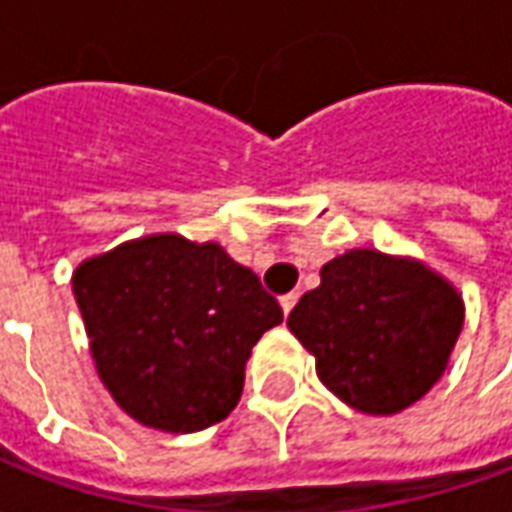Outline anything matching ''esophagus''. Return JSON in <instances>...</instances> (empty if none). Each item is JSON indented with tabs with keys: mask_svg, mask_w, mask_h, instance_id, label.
Listing matches in <instances>:
<instances>
[{
	"mask_svg": "<svg viewBox=\"0 0 512 512\" xmlns=\"http://www.w3.org/2000/svg\"><path fill=\"white\" fill-rule=\"evenodd\" d=\"M296 301H299V296H296V293H285V296L279 299V304H282V312H285V315H290V310L296 307Z\"/></svg>",
	"mask_w": 512,
	"mask_h": 512,
	"instance_id": "1",
	"label": "esophagus"
}]
</instances>
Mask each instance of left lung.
<instances>
[{
  "mask_svg": "<svg viewBox=\"0 0 512 512\" xmlns=\"http://www.w3.org/2000/svg\"><path fill=\"white\" fill-rule=\"evenodd\" d=\"M326 389L373 417L397 414L436 384L463 329V301L436 271L376 249L321 268L288 315Z\"/></svg>",
  "mask_w": 512,
  "mask_h": 512,
  "instance_id": "1",
  "label": "left lung"
}]
</instances>
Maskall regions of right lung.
I'll return each mask as SVG.
<instances>
[{"instance_id": "right-lung-1", "label": "right lung", "mask_w": 512, "mask_h": 512, "mask_svg": "<svg viewBox=\"0 0 512 512\" xmlns=\"http://www.w3.org/2000/svg\"><path fill=\"white\" fill-rule=\"evenodd\" d=\"M98 376L128 417L167 433L222 422L244 389L252 345L282 323L255 271L219 244L161 233L73 271Z\"/></svg>"}]
</instances>
